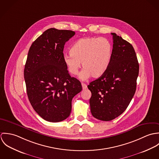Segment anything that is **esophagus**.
<instances>
[{"label":"esophagus","instance_id":"obj_1","mask_svg":"<svg viewBox=\"0 0 159 159\" xmlns=\"http://www.w3.org/2000/svg\"><path fill=\"white\" fill-rule=\"evenodd\" d=\"M81 85H82V88H83V90H85L86 89H87L88 86H87V85H86V84H84V83H82V84H81Z\"/></svg>","mask_w":159,"mask_h":159}]
</instances>
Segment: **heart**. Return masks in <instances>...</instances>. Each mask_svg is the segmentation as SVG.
I'll return each mask as SVG.
<instances>
[{"label": "heart", "mask_w": 159, "mask_h": 159, "mask_svg": "<svg viewBox=\"0 0 159 159\" xmlns=\"http://www.w3.org/2000/svg\"><path fill=\"white\" fill-rule=\"evenodd\" d=\"M70 55L64 57V62L72 75H76L81 67L80 78L84 80L92 76H102L109 68L113 54L111 43L104 38L84 37L76 41L70 48Z\"/></svg>", "instance_id": "b5f03b06"}]
</instances>
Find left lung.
Returning a JSON list of instances; mask_svg holds the SVG:
<instances>
[{"mask_svg": "<svg viewBox=\"0 0 159 159\" xmlns=\"http://www.w3.org/2000/svg\"><path fill=\"white\" fill-rule=\"evenodd\" d=\"M110 66L101 77L88 86L92 93L89 103L92 115L110 121L128 107L136 91L139 64L132 45L115 33Z\"/></svg>", "mask_w": 159, "mask_h": 159, "instance_id": "8db88e82", "label": "left lung"}]
</instances>
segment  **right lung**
Returning a JSON list of instances; mask_svg holds the SVG:
<instances>
[{
  "label": "right lung",
  "mask_w": 159,
  "mask_h": 159,
  "mask_svg": "<svg viewBox=\"0 0 159 159\" xmlns=\"http://www.w3.org/2000/svg\"><path fill=\"white\" fill-rule=\"evenodd\" d=\"M75 32L51 28L30 46L24 70L27 93L34 110L48 122L67 119L72 98L82 90L79 80L71 77L64 62L66 42Z\"/></svg>",
  "instance_id": "obj_1"
}]
</instances>
